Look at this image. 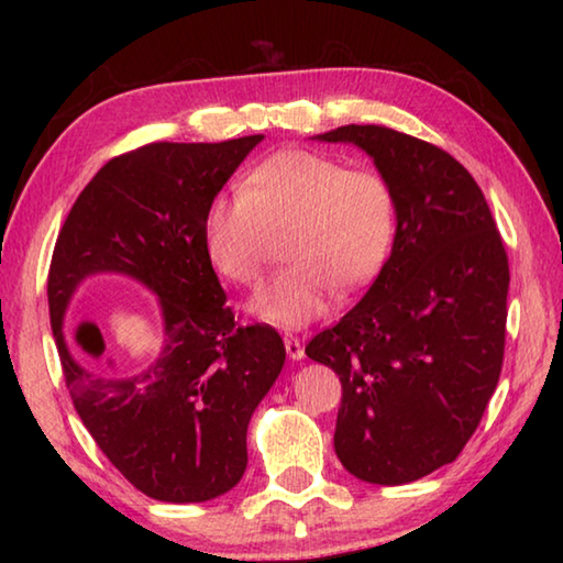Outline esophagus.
<instances>
[{
	"instance_id": "34e87169",
	"label": "esophagus",
	"mask_w": 563,
	"mask_h": 563,
	"mask_svg": "<svg viewBox=\"0 0 563 563\" xmlns=\"http://www.w3.org/2000/svg\"><path fill=\"white\" fill-rule=\"evenodd\" d=\"M283 342H285V352H288V357H290V360H302V357H305V347H302L300 338H295V335H285V338H283Z\"/></svg>"
}]
</instances>
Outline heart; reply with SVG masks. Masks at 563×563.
Returning a JSON list of instances; mask_svg holds the SVG:
<instances>
[{
    "instance_id": "b5f03b06",
    "label": "heart",
    "mask_w": 563,
    "mask_h": 563,
    "mask_svg": "<svg viewBox=\"0 0 563 563\" xmlns=\"http://www.w3.org/2000/svg\"><path fill=\"white\" fill-rule=\"evenodd\" d=\"M285 225L292 263L253 295L247 310L273 328L300 330L330 308L338 283H365L385 263L397 228L395 194L377 170L347 168L316 151H283L253 168L243 188L211 198L206 253L223 278L251 285L268 231Z\"/></svg>"
}]
</instances>
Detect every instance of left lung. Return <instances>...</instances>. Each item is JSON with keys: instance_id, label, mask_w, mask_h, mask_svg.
Listing matches in <instances>:
<instances>
[{"instance_id": "obj_1", "label": "left lung", "mask_w": 563, "mask_h": 563, "mask_svg": "<svg viewBox=\"0 0 563 563\" xmlns=\"http://www.w3.org/2000/svg\"><path fill=\"white\" fill-rule=\"evenodd\" d=\"M393 188L389 258L305 355L335 369V454L362 482L397 487L454 462L501 373L509 261L482 188L460 161L385 126H340Z\"/></svg>"}]
</instances>
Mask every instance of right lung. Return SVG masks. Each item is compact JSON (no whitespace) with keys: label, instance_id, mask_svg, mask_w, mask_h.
<instances>
[{"label":"right lung","instance_id":"add662e5","mask_svg":"<svg viewBox=\"0 0 563 563\" xmlns=\"http://www.w3.org/2000/svg\"><path fill=\"white\" fill-rule=\"evenodd\" d=\"M265 136L148 144L111 158L56 238L49 318L66 387L99 450L146 497L208 501L245 472V434L278 379L285 345L268 325H235L203 245V213ZM113 272L159 298V355L131 374L98 362L96 327L65 310L91 274Z\"/></svg>","mask_w":563,"mask_h":563}]
</instances>
